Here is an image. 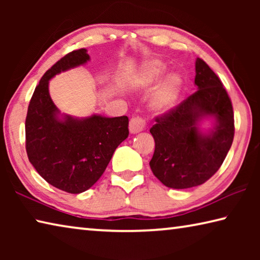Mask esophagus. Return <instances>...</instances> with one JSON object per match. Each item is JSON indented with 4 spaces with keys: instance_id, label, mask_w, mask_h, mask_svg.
I'll use <instances>...</instances> for the list:
<instances>
[{
    "instance_id": "34e87169",
    "label": "esophagus",
    "mask_w": 260,
    "mask_h": 260,
    "mask_svg": "<svg viewBox=\"0 0 260 260\" xmlns=\"http://www.w3.org/2000/svg\"><path fill=\"white\" fill-rule=\"evenodd\" d=\"M144 128H146V120L140 117L132 118L129 121V132L132 134L140 133V132H142Z\"/></svg>"
}]
</instances>
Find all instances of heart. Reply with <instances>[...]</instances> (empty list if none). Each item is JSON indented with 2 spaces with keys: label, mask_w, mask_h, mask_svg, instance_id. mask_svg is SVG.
Masks as SVG:
<instances>
[{
  "label": "heart",
  "mask_w": 260,
  "mask_h": 260,
  "mask_svg": "<svg viewBox=\"0 0 260 260\" xmlns=\"http://www.w3.org/2000/svg\"><path fill=\"white\" fill-rule=\"evenodd\" d=\"M165 72V65L159 60H149L144 63L136 77L138 85L143 89H151ZM182 80L177 74L171 73L162 78L153 88L149 99V108L156 114H164L177 104L181 93Z\"/></svg>",
  "instance_id": "heart-1"
}]
</instances>
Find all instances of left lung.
I'll use <instances>...</instances> for the list:
<instances>
[{"label": "left lung", "mask_w": 260, "mask_h": 260, "mask_svg": "<svg viewBox=\"0 0 260 260\" xmlns=\"http://www.w3.org/2000/svg\"><path fill=\"white\" fill-rule=\"evenodd\" d=\"M196 93L161 117L150 128L155 152L149 165L166 187L186 189L212 177L225 160L234 139V113L221 81L203 59L195 63ZM212 119V129L199 124Z\"/></svg>", "instance_id": "left-lung-1"}]
</instances>
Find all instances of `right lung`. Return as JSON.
Masks as SVG:
<instances>
[{
  "label": "right lung",
  "mask_w": 260,
  "mask_h": 260,
  "mask_svg": "<svg viewBox=\"0 0 260 260\" xmlns=\"http://www.w3.org/2000/svg\"><path fill=\"white\" fill-rule=\"evenodd\" d=\"M90 59L86 49L70 52L43 74L25 121L26 152L37 172L60 190L80 193L101 178L117 147L128 136V118H76L61 114L49 94L56 74Z\"/></svg>",
  "instance_id": "add662e5"
}]
</instances>
